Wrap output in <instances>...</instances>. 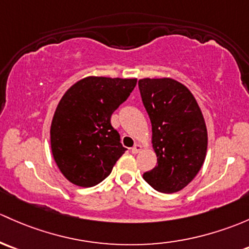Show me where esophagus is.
Listing matches in <instances>:
<instances>
[{"label":"esophagus","instance_id":"esophagus-1","mask_svg":"<svg viewBox=\"0 0 249 249\" xmlns=\"http://www.w3.org/2000/svg\"><path fill=\"white\" fill-rule=\"evenodd\" d=\"M141 150H142V145H141V144H135L131 148L132 154H138Z\"/></svg>","mask_w":249,"mask_h":249}]
</instances>
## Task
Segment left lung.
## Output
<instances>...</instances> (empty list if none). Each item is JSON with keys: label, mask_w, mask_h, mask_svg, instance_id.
I'll list each match as a JSON object with an SVG mask.
<instances>
[{"label": "left lung", "mask_w": 249, "mask_h": 249, "mask_svg": "<svg viewBox=\"0 0 249 249\" xmlns=\"http://www.w3.org/2000/svg\"><path fill=\"white\" fill-rule=\"evenodd\" d=\"M151 122V143L158 166L143 179L159 192L186 187L205 161L208 130L197 100L182 83L169 77L138 81Z\"/></svg>", "instance_id": "1"}]
</instances>
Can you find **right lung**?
Masks as SVG:
<instances>
[{"label": "right lung", "instance_id": "right-lung-1", "mask_svg": "<svg viewBox=\"0 0 249 249\" xmlns=\"http://www.w3.org/2000/svg\"><path fill=\"white\" fill-rule=\"evenodd\" d=\"M136 83L137 78L88 76L62 96L52 118L50 140L54 162L71 184L95 186L125 153L111 116Z\"/></svg>", "mask_w": 249, "mask_h": 249}]
</instances>
